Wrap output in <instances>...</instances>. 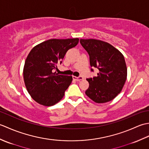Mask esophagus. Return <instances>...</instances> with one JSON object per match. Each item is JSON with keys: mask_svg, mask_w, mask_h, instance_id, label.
Wrapping results in <instances>:
<instances>
[{"mask_svg": "<svg viewBox=\"0 0 149 149\" xmlns=\"http://www.w3.org/2000/svg\"><path fill=\"white\" fill-rule=\"evenodd\" d=\"M73 79L74 80H75L76 81H79L82 79H83V77L82 76H79V77H75V76H73Z\"/></svg>", "mask_w": 149, "mask_h": 149, "instance_id": "obj_1", "label": "esophagus"}]
</instances>
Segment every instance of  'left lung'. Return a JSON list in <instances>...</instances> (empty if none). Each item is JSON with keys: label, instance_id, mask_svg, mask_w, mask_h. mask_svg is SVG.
I'll return each mask as SVG.
<instances>
[{"label": "left lung", "instance_id": "1", "mask_svg": "<svg viewBox=\"0 0 149 149\" xmlns=\"http://www.w3.org/2000/svg\"><path fill=\"white\" fill-rule=\"evenodd\" d=\"M80 43L90 56L91 67L99 69L97 77L88 78L89 88L85 93L97 103L112 100L120 93L127 79L124 57L109 43L95 39H81ZM93 72V68L91 69Z\"/></svg>", "mask_w": 149, "mask_h": 149}]
</instances>
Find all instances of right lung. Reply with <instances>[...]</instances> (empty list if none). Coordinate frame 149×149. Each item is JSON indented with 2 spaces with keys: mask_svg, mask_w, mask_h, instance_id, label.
<instances>
[{
  "mask_svg": "<svg viewBox=\"0 0 149 149\" xmlns=\"http://www.w3.org/2000/svg\"><path fill=\"white\" fill-rule=\"evenodd\" d=\"M78 43L79 38L50 39L31 50L25 61L24 79L28 93L36 102L51 106L62 99L72 77L54 71L66 52Z\"/></svg>",
  "mask_w": 149,
  "mask_h": 149,
  "instance_id": "right-lung-1",
  "label": "right lung"
}]
</instances>
